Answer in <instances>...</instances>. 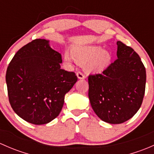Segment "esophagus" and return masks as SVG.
I'll return each instance as SVG.
<instances>
[{"instance_id":"obj_1","label":"esophagus","mask_w":154,"mask_h":154,"mask_svg":"<svg viewBox=\"0 0 154 154\" xmlns=\"http://www.w3.org/2000/svg\"><path fill=\"white\" fill-rule=\"evenodd\" d=\"M77 78L80 79V80H83V79L85 78V75L83 74V73L80 72V71L77 72Z\"/></svg>"}]
</instances>
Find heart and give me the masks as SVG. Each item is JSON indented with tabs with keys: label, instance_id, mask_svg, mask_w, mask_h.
Instances as JSON below:
<instances>
[{
	"label": "heart",
	"instance_id": "obj_1",
	"mask_svg": "<svg viewBox=\"0 0 154 154\" xmlns=\"http://www.w3.org/2000/svg\"><path fill=\"white\" fill-rule=\"evenodd\" d=\"M65 62L68 65L74 63L85 65L88 73H98L103 71L110 65L112 59L111 53L101 46L79 45L71 50V54L66 51L63 55Z\"/></svg>",
	"mask_w": 154,
	"mask_h": 154
}]
</instances>
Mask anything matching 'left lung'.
<instances>
[{"mask_svg":"<svg viewBox=\"0 0 154 154\" xmlns=\"http://www.w3.org/2000/svg\"><path fill=\"white\" fill-rule=\"evenodd\" d=\"M118 59L101 74L88 77V98L103 122L118 125L131 119L142 103L146 70L137 53L117 42Z\"/></svg>","mask_w":154,"mask_h":154,"instance_id":"8db88e82","label":"left lung"}]
</instances>
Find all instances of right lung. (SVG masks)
<instances>
[{
    "mask_svg": "<svg viewBox=\"0 0 154 154\" xmlns=\"http://www.w3.org/2000/svg\"><path fill=\"white\" fill-rule=\"evenodd\" d=\"M61 54L49 40L38 38L22 47L9 64L6 83L12 109L33 125L51 122L61 112L66 94L77 80L61 69Z\"/></svg>",
    "mask_w": 154,
    "mask_h": 154,
    "instance_id": "obj_1",
    "label": "right lung"
}]
</instances>
